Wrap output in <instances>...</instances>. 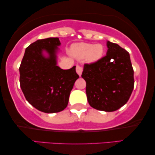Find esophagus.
<instances>
[{
	"instance_id": "esophagus-1",
	"label": "esophagus",
	"mask_w": 155,
	"mask_h": 155,
	"mask_svg": "<svg viewBox=\"0 0 155 155\" xmlns=\"http://www.w3.org/2000/svg\"><path fill=\"white\" fill-rule=\"evenodd\" d=\"M82 71H83V68H82V66H80V65H77V66H76V72H77V73L80 76H81Z\"/></svg>"
}]
</instances>
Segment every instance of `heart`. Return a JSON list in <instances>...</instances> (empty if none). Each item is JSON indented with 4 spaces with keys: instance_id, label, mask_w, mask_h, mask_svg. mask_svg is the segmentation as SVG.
<instances>
[{
    "instance_id": "obj_1",
    "label": "heart",
    "mask_w": 155,
    "mask_h": 155,
    "mask_svg": "<svg viewBox=\"0 0 155 155\" xmlns=\"http://www.w3.org/2000/svg\"><path fill=\"white\" fill-rule=\"evenodd\" d=\"M71 54L80 59L87 58L90 62L98 61L103 56L104 47L101 44L79 43L73 44L71 47Z\"/></svg>"
}]
</instances>
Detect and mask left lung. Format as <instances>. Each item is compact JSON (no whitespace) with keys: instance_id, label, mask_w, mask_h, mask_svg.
<instances>
[{"instance_id":"left-lung-1","label":"left lung","mask_w":155,"mask_h":155,"mask_svg":"<svg viewBox=\"0 0 155 155\" xmlns=\"http://www.w3.org/2000/svg\"><path fill=\"white\" fill-rule=\"evenodd\" d=\"M107 47L105 56L84 65L82 78L86 81L87 97L91 107L111 112L128 101L134 88V71L126 50L109 41Z\"/></svg>"}]
</instances>
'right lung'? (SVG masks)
<instances>
[{"label":"right lung","mask_w":155,"mask_h":155,"mask_svg":"<svg viewBox=\"0 0 155 155\" xmlns=\"http://www.w3.org/2000/svg\"><path fill=\"white\" fill-rule=\"evenodd\" d=\"M58 37L39 39L26 48L20 66V87L27 101L44 113L64 110L79 75L75 66L63 70L56 65ZM49 56H43V51Z\"/></svg>","instance_id":"1"}]
</instances>
